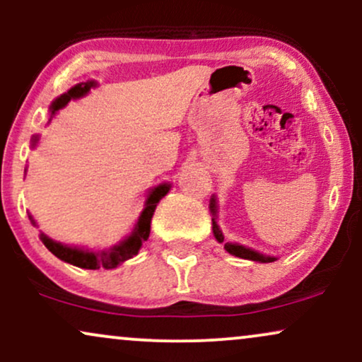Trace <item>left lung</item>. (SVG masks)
<instances>
[{"instance_id":"8db88e82","label":"left lung","mask_w":362,"mask_h":362,"mask_svg":"<svg viewBox=\"0 0 362 362\" xmlns=\"http://www.w3.org/2000/svg\"><path fill=\"white\" fill-rule=\"evenodd\" d=\"M211 211L216 213V207H214V199L211 201ZM213 233L216 236V240H218L219 243H224V248H226L228 252L231 253V255L235 257H240V259H247V260H255V262H274L276 259L274 257H269V255H262L259 252H253L250 248L247 247H242V245H236V243H230V242H224V236L221 233V230H219V226L216 224V221L213 219Z\"/></svg>"}]
</instances>
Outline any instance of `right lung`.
I'll use <instances>...</instances> for the list:
<instances>
[{"instance_id":"right-lung-1","label":"right lung","mask_w":362,"mask_h":362,"mask_svg":"<svg viewBox=\"0 0 362 362\" xmlns=\"http://www.w3.org/2000/svg\"><path fill=\"white\" fill-rule=\"evenodd\" d=\"M91 86H93V83L91 81L85 83V85H76V86H73L68 93L61 95V97L52 103V107H51L52 114H56L57 110L62 109V107L71 100V98H78V97H81V95H85L86 91L91 88ZM168 190H170V185L163 184V185H158L156 189L149 194V197L146 201V207H144V211L139 216L134 233H132L127 240H124L122 243L117 245V247H114L109 252H102V253L85 252V250H78V248H71V247H66V245L52 242V240L47 238L45 235H40V238H42V243L47 247V250L52 252L57 259L68 262V264L76 265V267L91 269V271H95V269H100V267L114 269V267H117L119 264H122L124 260L132 259V257L139 252L143 242H146L148 236H149V228H151L149 224H151V218H153V213H155V207L158 202H160V199L167 195Z\"/></svg>"}]
</instances>
